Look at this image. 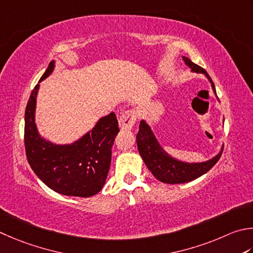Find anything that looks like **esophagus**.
Listing matches in <instances>:
<instances>
[{"label":"esophagus","instance_id":"1","mask_svg":"<svg viewBox=\"0 0 253 253\" xmlns=\"http://www.w3.org/2000/svg\"><path fill=\"white\" fill-rule=\"evenodd\" d=\"M137 120V114L136 111L132 110V108H129L124 112L121 117H120V126L122 129H130L132 126L135 125Z\"/></svg>","mask_w":253,"mask_h":253}]
</instances>
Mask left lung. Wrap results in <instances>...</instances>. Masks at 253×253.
I'll list each match as a JSON object with an SVG mask.
<instances>
[{
    "instance_id": "1",
    "label": "left lung",
    "mask_w": 253,
    "mask_h": 253,
    "mask_svg": "<svg viewBox=\"0 0 253 253\" xmlns=\"http://www.w3.org/2000/svg\"><path fill=\"white\" fill-rule=\"evenodd\" d=\"M183 60L185 61V63L193 71L206 74V77L211 82L212 90L215 91L214 82H212L211 77L207 74L205 69L197 66V64L192 62L186 57H183ZM136 140L138 150H139L140 156L142 157L148 169L157 177V180L163 183H168V184H181V183L191 182L197 179V177L205 174L207 171H210L221 157L220 152L219 155H217L210 161L203 163H183L173 159V158L168 156L163 151L155 136H153L152 131L150 130V127L143 121L140 122Z\"/></svg>"
}]
</instances>
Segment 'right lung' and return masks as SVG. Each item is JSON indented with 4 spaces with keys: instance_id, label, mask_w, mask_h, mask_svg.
Segmentation results:
<instances>
[{
    "instance_id": "obj_1",
    "label": "right lung",
    "mask_w": 253,
    "mask_h": 253,
    "mask_svg": "<svg viewBox=\"0 0 253 253\" xmlns=\"http://www.w3.org/2000/svg\"><path fill=\"white\" fill-rule=\"evenodd\" d=\"M53 69L49 63L41 81ZM39 84L34 87L25 111L24 142L29 166L48 187L68 196L90 197L105 184L112 147L120 131L115 113L103 117L82 139L73 145L56 146L42 140L34 121Z\"/></svg>"
}]
</instances>
